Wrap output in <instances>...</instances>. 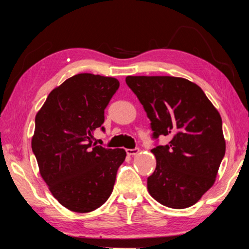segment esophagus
<instances>
[{"instance_id":"1","label":"esophagus","mask_w":249,"mask_h":249,"mask_svg":"<svg viewBox=\"0 0 249 249\" xmlns=\"http://www.w3.org/2000/svg\"><path fill=\"white\" fill-rule=\"evenodd\" d=\"M139 152H140L139 148H127V150H126V153H127V155H131V157L136 155Z\"/></svg>"}]
</instances>
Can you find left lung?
Listing matches in <instances>:
<instances>
[{
  "mask_svg": "<svg viewBox=\"0 0 249 249\" xmlns=\"http://www.w3.org/2000/svg\"><path fill=\"white\" fill-rule=\"evenodd\" d=\"M151 121L153 139L169 136L151 152L157 168L147 190L161 205L174 209L194 206L213 187L225 157L220 114L198 85L171 76H127Z\"/></svg>",
  "mask_w": 249,
  "mask_h": 249,
  "instance_id": "1",
  "label": "left lung"
}]
</instances>
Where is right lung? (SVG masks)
<instances>
[{"instance_id": "right-lung-1", "label": "right lung", "mask_w": 249, "mask_h": 249, "mask_svg": "<svg viewBox=\"0 0 249 249\" xmlns=\"http://www.w3.org/2000/svg\"><path fill=\"white\" fill-rule=\"evenodd\" d=\"M120 87L113 77L78 73L55 87L36 115L31 146L44 182L59 203L90 213L112 195L124 148L92 144L104 110Z\"/></svg>"}]
</instances>
